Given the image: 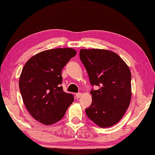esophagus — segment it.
I'll return each instance as SVG.
<instances>
[{
	"label": "esophagus",
	"mask_w": 155,
	"mask_h": 155,
	"mask_svg": "<svg viewBox=\"0 0 155 155\" xmlns=\"http://www.w3.org/2000/svg\"><path fill=\"white\" fill-rule=\"evenodd\" d=\"M81 96H82V94L81 93H77V94H76V97L77 98H80Z\"/></svg>",
	"instance_id": "obj_1"
}]
</instances>
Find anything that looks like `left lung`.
I'll return each instance as SVG.
<instances>
[{
  "label": "left lung",
  "mask_w": 155,
  "mask_h": 155,
  "mask_svg": "<svg viewBox=\"0 0 155 155\" xmlns=\"http://www.w3.org/2000/svg\"><path fill=\"white\" fill-rule=\"evenodd\" d=\"M80 58L88 74L92 102L86 115L101 128L116 124L128 108L132 97L130 70L116 53L101 49H81Z\"/></svg>",
  "instance_id": "8db88e82"
}]
</instances>
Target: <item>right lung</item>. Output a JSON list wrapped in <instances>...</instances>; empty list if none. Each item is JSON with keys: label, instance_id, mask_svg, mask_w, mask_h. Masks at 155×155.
<instances>
[{"label": "right lung", "instance_id": "1", "mask_svg": "<svg viewBox=\"0 0 155 155\" xmlns=\"http://www.w3.org/2000/svg\"><path fill=\"white\" fill-rule=\"evenodd\" d=\"M77 51L55 48L41 51L25 64L19 86L30 114L45 125H51L65 115L74 101L73 94L63 92L61 71Z\"/></svg>", "mask_w": 155, "mask_h": 155}]
</instances>
